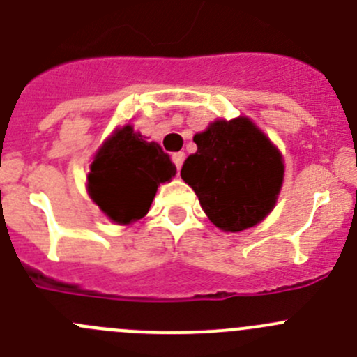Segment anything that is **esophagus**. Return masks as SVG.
<instances>
[{"instance_id":"esophagus-1","label":"esophagus","mask_w":357,"mask_h":357,"mask_svg":"<svg viewBox=\"0 0 357 357\" xmlns=\"http://www.w3.org/2000/svg\"><path fill=\"white\" fill-rule=\"evenodd\" d=\"M173 162H175V166H176V169H181L182 168V165H184V159H185V154L184 152H175V154H173Z\"/></svg>"}]
</instances>
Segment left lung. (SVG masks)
<instances>
[{
	"label": "left lung",
	"mask_w": 357,
	"mask_h": 357,
	"mask_svg": "<svg viewBox=\"0 0 357 357\" xmlns=\"http://www.w3.org/2000/svg\"><path fill=\"white\" fill-rule=\"evenodd\" d=\"M198 151L185 159L182 178L219 229L243 231L273 210L284 181V159L247 117L213 121L195 135Z\"/></svg>",
	"instance_id": "8db88e82"
}]
</instances>
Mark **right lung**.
Masks as SVG:
<instances>
[{
	"label": "right lung",
	"mask_w": 357,
	"mask_h": 357,
	"mask_svg": "<svg viewBox=\"0 0 357 357\" xmlns=\"http://www.w3.org/2000/svg\"><path fill=\"white\" fill-rule=\"evenodd\" d=\"M175 173L169 155L155 142H145L126 124L94 155L87 191L108 219L131 224L149 212L158 185L172 181Z\"/></svg>",
	"instance_id": "obj_1"
}]
</instances>
